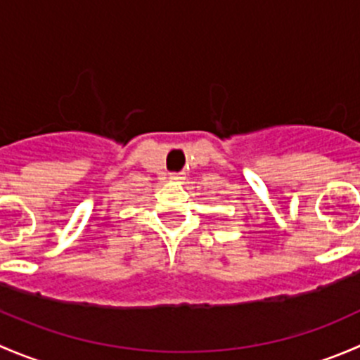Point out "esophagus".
I'll return each instance as SVG.
<instances>
[{
  "label": "esophagus",
  "instance_id": "obj_1",
  "mask_svg": "<svg viewBox=\"0 0 360 360\" xmlns=\"http://www.w3.org/2000/svg\"><path fill=\"white\" fill-rule=\"evenodd\" d=\"M184 174L183 172H176V174H170V181H172V183H183L184 181Z\"/></svg>",
  "mask_w": 360,
  "mask_h": 360
}]
</instances>
